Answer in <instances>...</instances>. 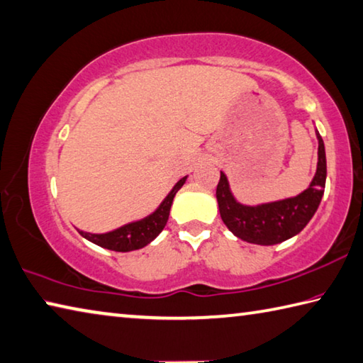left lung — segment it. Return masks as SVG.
I'll return each mask as SVG.
<instances>
[{
    "mask_svg": "<svg viewBox=\"0 0 363 363\" xmlns=\"http://www.w3.org/2000/svg\"><path fill=\"white\" fill-rule=\"evenodd\" d=\"M318 168L308 189L295 196L259 204H242L235 199L227 174L220 171L216 199L223 223L236 238L260 246H273L298 235L318 211L327 179L325 146L319 131Z\"/></svg>",
    "mask_w": 363,
    "mask_h": 363,
    "instance_id": "left-lung-1",
    "label": "left lung"
}]
</instances>
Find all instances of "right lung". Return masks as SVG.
<instances>
[{
	"mask_svg": "<svg viewBox=\"0 0 363 363\" xmlns=\"http://www.w3.org/2000/svg\"><path fill=\"white\" fill-rule=\"evenodd\" d=\"M186 181L187 176H184L182 179L177 181L174 187L171 189V192L164 196L160 206L152 214L143 217L140 220L125 223L123 227H118L108 233H87L82 232V230H77V232L85 240L94 242V245L109 250H116V252H130V250L147 246L149 242H152L160 235L164 225H167L171 204H173L177 190L186 184Z\"/></svg>",
	"mask_w": 363,
	"mask_h": 363,
	"instance_id": "1",
	"label": "right lung"
}]
</instances>
